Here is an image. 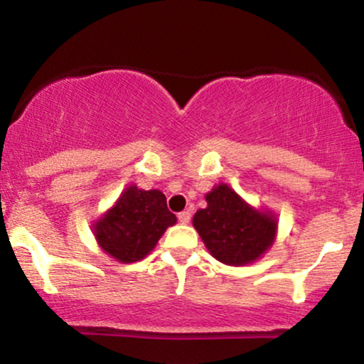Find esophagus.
Returning a JSON list of instances; mask_svg holds the SVG:
<instances>
[{
    "mask_svg": "<svg viewBox=\"0 0 364 364\" xmlns=\"http://www.w3.org/2000/svg\"><path fill=\"white\" fill-rule=\"evenodd\" d=\"M178 220L181 224H188L191 220V212L190 210H183V212H179L178 214Z\"/></svg>",
    "mask_w": 364,
    "mask_h": 364,
    "instance_id": "34e87169",
    "label": "esophagus"
}]
</instances>
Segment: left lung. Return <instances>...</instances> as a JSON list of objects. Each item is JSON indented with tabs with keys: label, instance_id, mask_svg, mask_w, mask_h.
<instances>
[{
	"label": "left lung",
	"instance_id": "obj_1",
	"mask_svg": "<svg viewBox=\"0 0 364 364\" xmlns=\"http://www.w3.org/2000/svg\"><path fill=\"white\" fill-rule=\"evenodd\" d=\"M205 200L207 207L196 212L193 225L219 262L252 263L274 243L277 229L274 217L253 210L229 186L214 188Z\"/></svg>",
	"mask_w": 364,
	"mask_h": 364
}]
</instances>
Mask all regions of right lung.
Listing matches in <instances>:
<instances>
[{"label":"right lung","instance_id":"add662e5","mask_svg":"<svg viewBox=\"0 0 364 364\" xmlns=\"http://www.w3.org/2000/svg\"><path fill=\"white\" fill-rule=\"evenodd\" d=\"M173 224H176V215L169 212L162 191L129 186L95 225V237L104 252L116 260L133 263L152 252Z\"/></svg>","mask_w":364,"mask_h":364}]
</instances>
